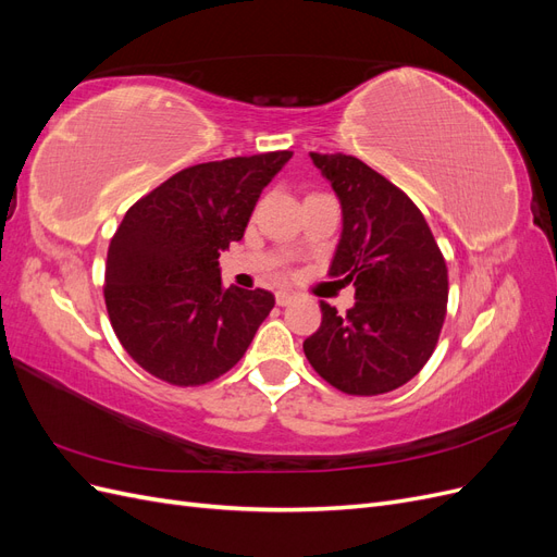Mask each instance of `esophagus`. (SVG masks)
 <instances>
[{
  "label": "esophagus",
  "instance_id": "34e87169",
  "mask_svg": "<svg viewBox=\"0 0 557 557\" xmlns=\"http://www.w3.org/2000/svg\"><path fill=\"white\" fill-rule=\"evenodd\" d=\"M293 299H295V293H288V290H278L276 293V305L278 307H288Z\"/></svg>",
  "mask_w": 557,
  "mask_h": 557
}]
</instances>
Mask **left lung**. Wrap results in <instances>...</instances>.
<instances>
[{"instance_id": "left-lung-1", "label": "left lung", "mask_w": 557, "mask_h": 557, "mask_svg": "<svg viewBox=\"0 0 557 557\" xmlns=\"http://www.w3.org/2000/svg\"><path fill=\"white\" fill-rule=\"evenodd\" d=\"M342 205V237L330 276L352 283L346 313L320 301L323 323L307 360L336 391L381 395L411 381L440 339L448 269L423 213L399 188L352 156L311 153Z\"/></svg>"}]
</instances>
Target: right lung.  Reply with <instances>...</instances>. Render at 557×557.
Returning a JSON list of instances; mask_svg holds the SVG:
<instances>
[{
	"instance_id": "add662e5",
	"label": "right lung",
	"mask_w": 557,
	"mask_h": 557,
	"mask_svg": "<svg viewBox=\"0 0 557 557\" xmlns=\"http://www.w3.org/2000/svg\"><path fill=\"white\" fill-rule=\"evenodd\" d=\"M290 150L195 164L134 205L107 258V311L132 360L172 385L237 364L274 309L269 290L223 288L218 258L244 239L260 193Z\"/></svg>"
}]
</instances>
